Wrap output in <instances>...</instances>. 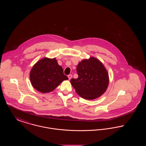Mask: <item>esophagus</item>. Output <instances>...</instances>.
<instances>
[{"label": "esophagus", "instance_id": "1", "mask_svg": "<svg viewBox=\"0 0 146 146\" xmlns=\"http://www.w3.org/2000/svg\"><path fill=\"white\" fill-rule=\"evenodd\" d=\"M68 77L69 80H70V79H71V78H72V76L71 74H70V75H68Z\"/></svg>", "mask_w": 146, "mask_h": 146}]
</instances>
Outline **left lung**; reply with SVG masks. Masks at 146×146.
<instances>
[{"mask_svg":"<svg viewBox=\"0 0 146 146\" xmlns=\"http://www.w3.org/2000/svg\"><path fill=\"white\" fill-rule=\"evenodd\" d=\"M77 79H71L70 83L76 93L86 100L100 97L107 90L109 76L106 68L99 60L90 57L84 59L77 65Z\"/></svg>","mask_w":146,"mask_h":146,"instance_id":"1","label":"left lung"}]
</instances>
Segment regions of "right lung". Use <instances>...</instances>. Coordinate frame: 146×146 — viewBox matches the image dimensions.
Wrapping results in <instances>:
<instances>
[{"mask_svg": "<svg viewBox=\"0 0 146 146\" xmlns=\"http://www.w3.org/2000/svg\"><path fill=\"white\" fill-rule=\"evenodd\" d=\"M32 85L42 93H48L55 90L68 78L63 74L62 67L58 65L55 58L44 57L35 63L30 71Z\"/></svg>", "mask_w": 146, "mask_h": 146, "instance_id": "obj_1", "label": "right lung"}]
</instances>
